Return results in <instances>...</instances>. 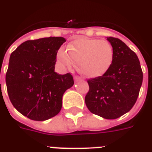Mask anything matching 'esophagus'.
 <instances>
[{"instance_id": "34e87169", "label": "esophagus", "mask_w": 152, "mask_h": 152, "mask_svg": "<svg viewBox=\"0 0 152 152\" xmlns=\"http://www.w3.org/2000/svg\"><path fill=\"white\" fill-rule=\"evenodd\" d=\"M74 80H75V81H76V82H77V81L81 80V78L80 77H79V76H74Z\"/></svg>"}]
</instances>
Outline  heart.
Masks as SVG:
<instances>
[{
    "label": "heart",
    "instance_id": "b5f03b06",
    "mask_svg": "<svg viewBox=\"0 0 152 152\" xmlns=\"http://www.w3.org/2000/svg\"><path fill=\"white\" fill-rule=\"evenodd\" d=\"M113 46L106 40L81 37L67 46V52L60 51L57 57L66 67L78 64L79 69L88 78H97L106 73L113 63Z\"/></svg>",
    "mask_w": 152,
    "mask_h": 152
}]
</instances>
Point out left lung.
I'll return each instance as SVG.
<instances>
[{"instance_id": "1", "label": "left lung", "mask_w": 152, "mask_h": 152, "mask_svg": "<svg viewBox=\"0 0 152 152\" xmlns=\"http://www.w3.org/2000/svg\"><path fill=\"white\" fill-rule=\"evenodd\" d=\"M114 57L103 76L88 80L85 103L92 113L105 119H116L128 113L137 102L143 82L138 57L119 39L106 37Z\"/></svg>"}]
</instances>
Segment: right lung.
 <instances>
[{
	"label": "right lung",
	"mask_w": 152,
	"mask_h": 152,
	"mask_svg": "<svg viewBox=\"0 0 152 152\" xmlns=\"http://www.w3.org/2000/svg\"><path fill=\"white\" fill-rule=\"evenodd\" d=\"M65 41L62 37L28 40L11 54L5 77L8 97L20 113L31 120L57 115L64 93L73 86L71 74L54 71L57 51Z\"/></svg>",
	"instance_id": "add662e5"
}]
</instances>
